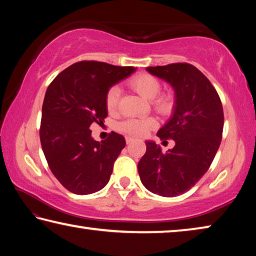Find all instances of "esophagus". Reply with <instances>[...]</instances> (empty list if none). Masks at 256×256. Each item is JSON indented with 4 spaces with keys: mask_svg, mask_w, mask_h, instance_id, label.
<instances>
[{
    "mask_svg": "<svg viewBox=\"0 0 256 256\" xmlns=\"http://www.w3.org/2000/svg\"><path fill=\"white\" fill-rule=\"evenodd\" d=\"M134 140H136V138H134L126 136V144H131V142H133Z\"/></svg>",
    "mask_w": 256,
    "mask_h": 256,
    "instance_id": "34e87169",
    "label": "esophagus"
}]
</instances>
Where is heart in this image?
<instances>
[{
	"instance_id": "heart-1",
	"label": "heart",
	"mask_w": 256,
	"mask_h": 256,
	"mask_svg": "<svg viewBox=\"0 0 256 256\" xmlns=\"http://www.w3.org/2000/svg\"><path fill=\"white\" fill-rule=\"evenodd\" d=\"M130 88L138 92L140 96L146 99H150V104L154 110L159 114L168 115L174 110L175 96L170 92H160V84L157 78L148 74V73H138L133 76L128 81ZM120 97V90L118 86H112L107 90L105 96V105L108 112L114 114L118 110V102ZM157 120L154 118H128L118 123V131L123 132L128 136H141L156 128Z\"/></svg>"
}]
</instances>
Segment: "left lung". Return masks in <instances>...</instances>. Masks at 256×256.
Listing matches in <instances>:
<instances>
[{
  "instance_id": "8db88e82",
  "label": "left lung",
  "mask_w": 256,
  "mask_h": 256,
  "mask_svg": "<svg viewBox=\"0 0 256 256\" xmlns=\"http://www.w3.org/2000/svg\"><path fill=\"white\" fill-rule=\"evenodd\" d=\"M146 70L175 90L174 115L157 133L160 140H174L175 146L162 152L154 142L146 141L138 175L150 192L177 196L193 188L214 162L222 138V104L209 79L192 64L172 63Z\"/></svg>"
}]
</instances>
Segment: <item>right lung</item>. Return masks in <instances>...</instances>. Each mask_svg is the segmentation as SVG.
Masks as SVG:
<instances>
[{"label": "right lung", "instance_id": "right-lung-1", "mask_svg": "<svg viewBox=\"0 0 256 256\" xmlns=\"http://www.w3.org/2000/svg\"><path fill=\"white\" fill-rule=\"evenodd\" d=\"M133 66L81 60L50 82L42 102L40 136L50 170L68 190L86 196L102 190L110 178L125 138L110 133L94 141L89 128L107 118L105 96Z\"/></svg>", "mask_w": 256, "mask_h": 256}]
</instances>
